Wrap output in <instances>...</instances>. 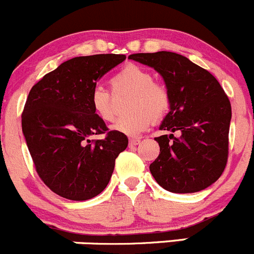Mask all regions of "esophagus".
<instances>
[{
  "label": "esophagus",
  "mask_w": 254,
  "mask_h": 254,
  "mask_svg": "<svg viewBox=\"0 0 254 254\" xmlns=\"http://www.w3.org/2000/svg\"><path fill=\"white\" fill-rule=\"evenodd\" d=\"M140 143L139 139H137V138H133V139H129V145L130 147H134V145H138Z\"/></svg>",
  "instance_id": "34e87169"
}]
</instances>
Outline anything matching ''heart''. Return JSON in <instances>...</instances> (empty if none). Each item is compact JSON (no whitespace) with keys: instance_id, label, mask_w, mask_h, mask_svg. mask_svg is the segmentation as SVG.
Here are the masks:
<instances>
[{"instance_id":"heart-1","label":"heart","mask_w":254,"mask_h":254,"mask_svg":"<svg viewBox=\"0 0 254 254\" xmlns=\"http://www.w3.org/2000/svg\"><path fill=\"white\" fill-rule=\"evenodd\" d=\"M152 72L138 65L129 64L120 70L112 77V87L115 92H129L128 109L132 114L121 117L112 125V130L121 134H140L168 112L170 106V96L167 87L159 82L153 81ZM92 110L102 121L114 119L111 94L105 87L95 86L90 95Z\"/></svg>"}]
</instances>
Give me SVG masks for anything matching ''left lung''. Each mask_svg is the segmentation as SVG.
Here are the masks:
<instances>
[{
    "label": "left lung",
    "instance_id": "left-lung-1",
    "mask_svg": "<svg viewBox=\"0 0 254 254\" xmlns=\"http://www.w3.org/2000/svg\"><path fill=\"white\" fill-rule=\"evenodd\" d=\"M129 59L153 67L164 80L169 112L155 138L160 147L149 165L155 182L170 192L188 194L206 189L225 170L232 112L220 82L207 70L172 52L138 53ZM180 134L175 137L172 133Z\"/></svg>",
    "mask_w": 254,
    "mask_h": 254
}]
</instances>
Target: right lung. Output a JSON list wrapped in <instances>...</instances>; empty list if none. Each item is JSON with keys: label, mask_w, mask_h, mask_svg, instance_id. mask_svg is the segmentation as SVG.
Here are the masks:
<instances>
[{"label": "right lung", "mask_w": 254, "mask_h": 254, "mask_svg": "<svg viewBox=\"0 0 254 254\" xmlns=\"http://www.w3.org/2000/svg\"><path fill=\"white\" fill-rule=\"evenodd\" d=\"M125 59L121 54L72 58L29 91L22 132L38 175L62 197L82 201L99 195L127 148L126 134L109 132L90 104L96 82ZM102 132L107 133L104 140L89 139Z\"/></svg>", "instance_id": "right-lung-1"}]
</instances>
